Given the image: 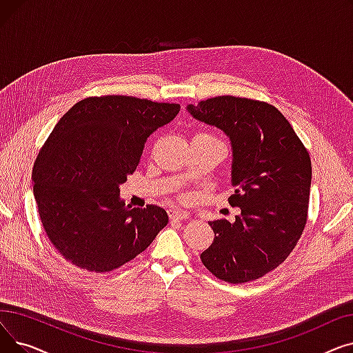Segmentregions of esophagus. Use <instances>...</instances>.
<instances>
[{
    "instance_id": "1",
    "label": "esophagus",
    "mask_w": 353,
    "mask_h": 353,
    "mask_svg": "<svg viewBox=\"0 0 353 353\" xmlns=\"http://www.w3.org/2000/svg\"><path fill=\"white\" fill-rule=\"evenodd\" d=\"M189 216H190L189 212L177 209V208H173L169 210V217L172 220H186V219H189Z\"/></svg>"
}]
</instances>
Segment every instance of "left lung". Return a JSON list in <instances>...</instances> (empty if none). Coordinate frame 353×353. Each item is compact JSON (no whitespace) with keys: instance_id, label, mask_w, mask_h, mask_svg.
Returning a JSON list of instances; mask_svg holds the SVG:
<instances>
[{"instance_id":"obj_1","label":"left lung","mask_w":353,"mask_h":353,"mask_svg":"<svg viewBox=\"0 0 353 353\" xmlns=\"http://www.w3.org/2000/svg\"><path fill=\"white\" fill-rule=\"evenodd\" d=\"M189 114L223 132L232 144L233 223L209 221L213 243L200 254L219 279L245 283L279 266L305 229L312 164L305 145L276 107L220 96L189 104Z\"/></svg>"}]
</instances>
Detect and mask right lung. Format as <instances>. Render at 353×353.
I'll list each match as a JSON object with an SVG mask.
<instances>
[{
  "label": "right lung",
  "mask_w": 353,
  "mask_h": 353,
  "mask_svg": "<svg viewBox=\"0 0 353 353\" xmlns=\"http://www.w3.org/2000/svg\"><path fill=\"white\" fill-rule=\"evenodd\" d=\"M179 111V104L127 96L88 97L55 124L34 163L32 189L44 230L65 261L114 270L167 225L159 206L125 205L120 184L136 170L147 137Z\"/></svg>",
  "instance_id": "right-lung-1"
}]
</instances>
